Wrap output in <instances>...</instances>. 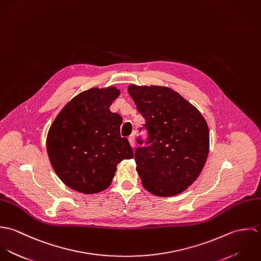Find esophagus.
<instances>
[{"label": "esophagus", "mask_w": 261, "mask_h": 261, "mask_svg": "<svg viewBox=\"0 0 261 261\" xmlns=\"http://www.w3.org/2000/svg\"><path fill=\"white\" fill-rule=\"evenodd\" d=\"M135 141H136V137H135V135H130V136L128 137V142H129L130 146H132L133 148L135 147Z\"/></svg>", "instance_id": "esophagus-1"}]
</instances>
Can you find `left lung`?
Masks as SVG:
<instances>
[{
    "label": "left lung",
    "instance_id": "left-lung-1",
    "mask_svg": "<svg viewBox=\"0 0 261 261\" xmlns=\"http://www.w3.org/2000/svg\"><path fill=\"white\" fill-rule=\"evenodd\" d=\"M127 91L148 132L146 142L140 138L137 141L148 146L135 151L143 186L161 197L182 193L199 177L208 156L206 120L169 87L130 85Z\"/></svg>",
    "mask_w": 261,
    "mask_h": 261
}]
</instances>
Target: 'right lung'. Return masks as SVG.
<instances>
[{
	"mask_svg": "<svg viewBox=\"0 0 261 261\" xmlns=\"http://www.w3.org/2000/svg\"><path fill=\"white\" fill-rule=\"evenodd\" d=\"M116 87L91 88L71 99L53 121L47 136L50 163L66 186L94 194L112 184L116 166L134 158L120 137L122 118L110 111Z\"/></svg>",
	"mask_w": 261,
	"mask_h": 261,
	"instance_id": "add662e5",
	"label": "right lung"
}]
</instances>
